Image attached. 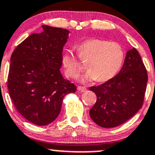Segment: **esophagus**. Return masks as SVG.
Returning a JSON list of instances; mask_svg holds the SVG:
<instances>
[{
  "label": "esophagus",
  "instance_id": "34e87169",
  "mask_svg": "<svg viewBox=\"0 0 155 155\" xmlns=\"http://www.w3.org/2000/svg\"><path fill=\"white\" fill-rule=\"evenodd\" d=\"M77 89L78 91L80 92H85L87 91V88L85 87H83V86H78Z\"/></svg>",
  "mask_w": 155,
  "mask_h": 155
}]
</instances>
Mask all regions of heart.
Instances as JSON below:
<instances>
[{"instance_id":"obj_1","label":"heart","mask_w":155,"mask_h":155,"mask_svg":"<svg viewBox=\"0 0 155 155\" xmlns=\"http://www.w3.org/2000/svg\"><path fill=\"white\" fill-rule=\"evenodd\" d=\"M78 57L89 71L83 76V81L102 82L110 80L121 68L124 59V51L120 44L101 39H89L77 47ZM62 64L65 74L70 78L78 77L84 71V65L67 51L62 56Z\"/></svg>"}]
</instances>
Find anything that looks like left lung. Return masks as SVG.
Segmentation results:
<instances>
[{
  "mask_svg": "<svg viewBox=\"0 0 155 155\" xmlns=\"http://www.w3.org/2000/svg\"><path fill=\"white\" fill-rule=\"evenodd\" d=\"M148 81L147 71L138 51H128L120 72L98 86L90 87L96 102L90 110L92 120L104 128L118 127L142 107Z\"/></svg>",
  "mask_w": 155,
  "mask_h": 155,
  "instance_id": "left-lung-1",
  "label": "left lung"
}]
</instances>
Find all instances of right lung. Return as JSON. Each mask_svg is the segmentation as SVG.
Returning a JSON list of instances; mask_svg holds the SVG:
<instances>
[{
  "label": "right lung",
  "instance_id": "add662e5",
  "mask_svg": "<svg viewBox=\"0 0 155 155\" xmlns=\"http://www.w3.org/2000/svg\"><path fill=\"white\" fill-rule=\"evenodd\" d=\"M43 31L32 34L12 54L8 94L21 115L38 126L58 117L64 96L76 87L61 75L62 50L69 31L43 25Z\"/></svg>",
  "mask_w": 155,
  "mask_h": 155
}]
</instances>
